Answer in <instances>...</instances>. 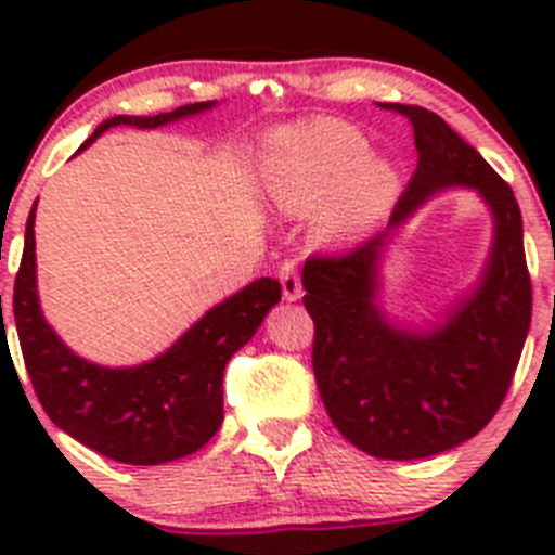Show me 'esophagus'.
<instances>
[{
	"label": "esophagus",
	"mask_w": 555,
	"mask_h": 555,
	"mask_svg": "<svg viewBox=\"0 0 555 555\" xmlns=\"http://www.w3.org/2000/svg\"><path fill=\"white\" fill-rule=\"evenodd\" d=\"M281 286H283V297L286 300H300L302 297V283H300V274H297V267L294 261H283L281 263Z\"/></svg>",
	"instance_id": "34e87169"
}]
</instances>
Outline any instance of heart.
<instances>
[{"label": "heart", "mask_w": 555, "mask_h": 555, "mask_svg": "<svg viewBox=\"0 0 555 555\" xmlns=\"http://www.w3.org/2000/svg\"><path fill=\"white\" fill-rule=\"evenodd\" d=\"M272 191L292 210L320 208L317 230L327 242H347L384 217L397 194V171L372 158L370 144L345 121H317L283 132L274 144Z\"/></svg>", "instance_id": "1"}]
</instances>
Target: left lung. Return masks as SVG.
I'll return each instance as SVG.
<instances>
[{
	"label": "left lung",
	"mask_w": 555,
	"mask_h": 555,
	"mask_svg": "<svg viewBox=\"0 0 555 555\" xmlns=\"http://www.w3.org/2000/svg\"><path fill=\"white\" fill-rule=\"evenodd\" d=\"M380 107L411 121L416 146V171L389 228L448 185L478 189L494 214L483 281L430 333L391 327L375 308L377 261L389 233L341 253L311 255L302 269L313 377L331 423L375 459L411 461L467 442L498 414L531 327L533 294L512 185L428 107Z\"/></svg>",
	"instance_id": "left-lung-1"
}]
</instances>
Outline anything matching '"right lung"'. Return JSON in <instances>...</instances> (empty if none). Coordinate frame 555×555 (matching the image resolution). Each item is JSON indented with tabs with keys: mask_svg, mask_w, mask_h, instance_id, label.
Segmentation results:
<instances>
[{
	"mask_svg": "<svg viewBox=\"0 0 555 555\" xmlns=\"http://www.w3.org/2000/svg\"><path fill=\"white\" fill-rule=\"evenodd\" d=\"M210 105L214 102H194L160 116H113L96 127L80 150L107 127L135 125L152 130ZM33 224L36 205L24 230L22 267L13 286V317L29 384L49 420L105 459L141 467L183 459L208 444L224 420V364L238 347L247 345L269 308L281 300V283L272 278L249 283L230 300L210 308L178 345L155 361L132 370H107L66 350L43 322L36 292Z\"/></svg>",
	"mask_w": 555,
	"mask_h": 555,
	"instance_id": "right-lung-1",
	"label": "right lung"
}]
</instances>
